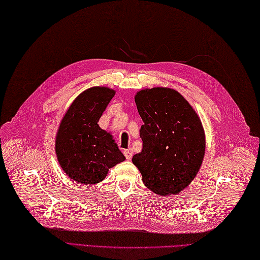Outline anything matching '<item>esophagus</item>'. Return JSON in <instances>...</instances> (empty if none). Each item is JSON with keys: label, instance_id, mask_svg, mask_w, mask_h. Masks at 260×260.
I'll return each instance as SVG.
<instances>
[{"label": "esophagus", "instance_id": "1", "mask_svg": "<svg viewBox=\"0 0 260 260\" xmlns=\"http://www.w3.org/2000/svg\"><path fill=\"white\" fill-rule=\"evenodd\" d=\"M124 155L127 159H131L132 156H133V151H132L131 148H127V150L124 151Z\"/></svg>", "mask_w": 260, "mask_h": 260}]
</instances>
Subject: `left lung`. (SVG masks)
<instances>
[{
    "label": "left lung",
    "mask_w": 260,
    "mask_h": 260,
    "mask_svg": "<svg viewBox=\"0 0 260 260\" xmlns=\"http://www.w3.org/2000/svg\"><path fill=\"white\" fill-rule=\"evenodd\" d=\"M134 98L144 124L140 129L143 148L132 161L147 189L158 196L178 194L201 168L206 153L201 119L172 88H146Z\"/></svg>",
    "instance_id": "1"
}]
</instances>
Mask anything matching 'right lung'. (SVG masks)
I'll list each match as a JSON object with an SVG mask.
<instances>
[{
  "label": "right lung",
  "mask_w": 260,
  "mask_h": 260,
  "mask_svg": "<svg viewBox=\"0 0 260 260\" xmlns=\"http://www.w3.org/2000/svg\"><path fill=\"white\" fill-rule=\"evenodd\" d=\"M115 92L104 86L88 88L76 97L60 121L56 155L63 172L78 183H99L109 169L126 159L113 135L98 125Z\"/></svg>",
  "instance_id": "1"
}]
</instances>
